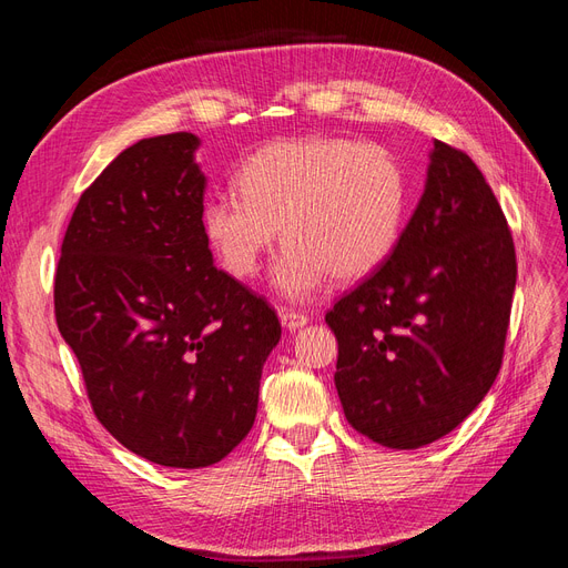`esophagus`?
I'll return each mask as SVG.
<instances>
[{
  "label": "esophagus",
  "mask_w": 568,
  "mask_h": 568,
  "mask_svg": "<svg viewBox=\"0 0 568 568\" xmlns=\"http://www.w3.org/2000/svg\"><path fill=\"white\" fill-rule=\"evenodd\" d=\"M280 320H282V324L286 326L288 332H296V329H301L303 324L311 322V315H305V313H296V311H288V307H282Z\"/></svg>",
  "instance_id": "esophagus-1"
}]
</instances>
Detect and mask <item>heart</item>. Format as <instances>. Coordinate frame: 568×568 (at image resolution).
I'll list each match as a JSON object with an SVG mask.
<instances>
[{"mask_svg":"<svg viewBox=\"0 0 568 568\" xmlns=\"http://www.w3.org/2000/svg\"><path fill=\"white\" fill-rule=\"evenodd\" d=\"M239 194L203 209L205 236L236 280H251L284 239L274 270L288 298H307L334 277L357 282L398 244L407 211V175L382 144L311 134L270 142L239 168Z\"/></svg>","mask_w":568,"mask_h":568,"instance_id":"heart-1","label":"heart"}]
</instances>
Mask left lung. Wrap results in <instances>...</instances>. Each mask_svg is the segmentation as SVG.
<instances>
[{
    "instance_id": "left-lung-1",
    "label": "left lung",
    "mask_w": 568,
    "mask_h": 568,
    "mask_svg": "<svg viewBox=\"0 0 568 568\" xmlns=\"http://www.w3.org/2000/svg\"><path fill=\"white\" fill-rule=\"evenodd\" d=\"M514 284L517 253L500 203L467 153L436 140L393 253L324 315L355 432L415 450L467 419L500 372Z\"/></svg>"
}]
</instances>
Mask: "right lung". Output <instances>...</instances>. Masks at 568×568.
<instances>
[{
	"instance_id": "add662e5",
	"label": "right lung",
	"mask_w": 568,
	"mask_h": 568,
	"mask_svg": "<svg viewBox=\"0 0 568 568\" xmlns=\"http://www.w3.org/2000/svg\"><path fill=\"white\" fill-rule=\"evenodd\" d=\"M199 136H151L84 189L61 244L54 315L97 419L161 467L201 469L246 438L282 324L213 265Z\"/></svg>"
}]
</instances>
